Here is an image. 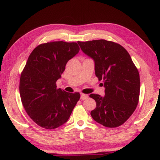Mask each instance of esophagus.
I'll list each match as a JSON object with an SVG mask.
<instances>
[{
    "label": "esophagus",
    "mask_w": 160,
    "mask_h": 160,
    "mask_svg": "<svg viewBox=\"0 0 160 160\" xmlns=\"http://www.w3.org/2000/svg\"><path fill=\"white\" fill-rule=\"evenodd\" d=\"M88 94H80V99L85 100V99H88Z\"/></svg>",
    "instance_id": "obj_1"
}]
</instances>
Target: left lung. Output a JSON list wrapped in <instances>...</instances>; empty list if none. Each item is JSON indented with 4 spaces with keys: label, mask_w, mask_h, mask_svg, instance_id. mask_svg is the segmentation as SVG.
I'll return each mask as SVG.
<instances>
[{
    "label": "left lung",
    "mask_w": 160,
    "mask_h": 160,
    "mask_svg": "<svg viewBox=\"0 0 160 160\" xmlns=\"http://www.w3.org/2000/svg\"><path fill=\"white\" fill-rule=\"evenodd\" d=\"M78 43L94 60L96 76L105 88V96L90 95L97 103L92 117L108 128L122 125L136 109L140 95L139 72L131 56L122 46L104 39Z\"/></svg>",
    "instance_id": "8db88e82"
}]
</instances>
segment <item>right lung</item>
Wrapping results in <instances>:
<instances>
[{
	"instance_id": "right-lung-1",
	"label": "right lung",
	"mask_w": 160,
	"mask_h": 160,
	"mask_svg": "<svg viewBox=\"0 0 160 160\" xmlns=\"http://www.w3.org/2000/svg\"><path fill=\"white\" fill-rule=\"evenodd\" d=\"M79 51L75 42H53L37 46L29 55L21 73L20 94L27 113L38 126L51 130L68 120L80 94L58 89L56 82Z\"/></svg>"
}]
</instances>
